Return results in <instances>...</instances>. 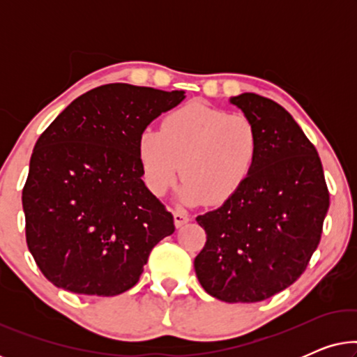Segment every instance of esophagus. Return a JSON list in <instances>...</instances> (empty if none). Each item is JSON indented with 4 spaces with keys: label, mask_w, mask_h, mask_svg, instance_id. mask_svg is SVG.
Masks as SVG:
<instances>
[{
    "label": "esophagus",
    "mask_w": 357,
    "mask_h": 357,
    "mask_svg": "<svg viewBox=\"0 0 357 357\" xmlns=\"http://www.w3.org/2000/svg\"><path fill=\"white\" fill-rule=\"evenodd\" d=\"M190 221L188 214H185L182 211H174V222L175 227H182L183 224H187Z\"/></svg>",
    "instance_id": "esophagus-1"
}]
</instances>
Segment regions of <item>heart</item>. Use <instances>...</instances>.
<instances>
[{"label":"heart","instance_id":"heart-1","mask_svg":"<svg viewBox=\"0 0 357 357\" xmlns=\"http://www.w3.org/2000/svg\"><path fill=\"white\" fill-rule=\"evenodd\" d=\"M136 155L146 187L162 197L182 162L178 198L185 204H226L245 187L260 158V135L242 114L190 102L164 116L159 130H141Z\"/></svg>","mask_w":357,"mask_h":357}]
</instances>
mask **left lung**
Masks as SVG:
<instances>
[{
	"mask_svg": "<svg viewBox=\"0 0 357 357\" xmlns=\"http://www.w3.org/2000/svg\"><path fill=\"white\" fill-rule=\"evenodd\" d=\"M255 123L260 158L236 198L197 218L206 243L195 273L209 296L260 302L305 271L330 206L315 146L289 112L253 92L231 97Z\"/></svg>",
	"mask_w": 357,
	"mask_h": 357,
	"instance_id": "1",
	"label": "left lung"
}]
</instances>
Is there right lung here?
<instances>
[{
    "label": "right lung",
    "instance_id": "1",
    "mask_svg": "<svg viewBox=\"0 0 357 357\" xmlns=\"http://www.w3.org/2000/svg\"><path fill=\"white\" fill-rule=\"evenodd\" d=\"M183 99V91L105 84L73 100L37 139L22 190L26 238L56 287L121 294L174 234V216L141 178L136 139Z\"/></svg>",
    "mask_w": 357,
    "mask_h": 357
}]
</instances>
